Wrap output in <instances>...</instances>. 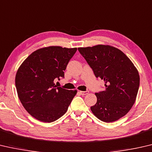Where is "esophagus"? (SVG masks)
<instances>
[{"instance_id":"34e87169","label":"esophagus","mask_w":152,"mask_h":152,"mask_svg":"<svg viewBox=\"0 0 152 152\" xmlns=\"http://www.w3.org/2000/svg\"><path fill=\"white\" fill-rule=\"evenodd\" d=\"M79 93H80L81 95H86V94H88L89 93V91H79Z\"/></svg>"}]
</instances>
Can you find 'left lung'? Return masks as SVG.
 Returning a JSON list of instances; mask_svg holds the SVG:
<instances>
[{
    "label": "left lung",
    "instance_id": "obj_1",
    "mask_svg": "<svg viewBox=\"0 0 152 152\" xmlns=\"http://www.w3.org/2000/svg\"><path fill=\"white\" fill-rule=\"evenodd\" d=\"M97 78L104 79L106 89L96 93L97 102L91 110L106 123L118 120L135 103L139 87V72L121 50L109 45L78 48Z\"/></svg>",
    "mask_w": 152,
    "mask_h": 152
}]
</instances>
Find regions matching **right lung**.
Here are the masks:
<instances>
[{
    "label": "right lung",
    "instance_id": "add662e5",
    "mask_svg": "<svg viewBox=\"0 0 152 152\" xmlns=\"http://www.w3.org/2000/svg\"><path fill=\"white\" fill-rule=\"evenodd\" d=\"M77 48L48 46L34 51L17 71V95L27 113L44 123H52L66 113L77 90L57 87Z\"/></svg>",
    "mask_w": 152,
    "mask_h": 152
}]
</instances>
